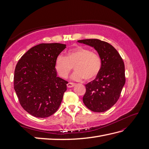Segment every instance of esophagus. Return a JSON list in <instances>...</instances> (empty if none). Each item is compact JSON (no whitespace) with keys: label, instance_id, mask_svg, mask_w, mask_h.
Instances as JSON below:
<instances>
[{"label":"esophagus","instance_id":"esophagus-1","mask_svg":"<svg viewBox=\"0 0 149 149\" xmlns=\"http://www.w3.org/2000/svg\"><path fill=\"white\" fill-rule=\"evenodd\" d=\"M75 83H68L67 84V87L68 88H72L75 86Z\"/></svg>","mask_w":149,"mask_h":149}]
</instances>
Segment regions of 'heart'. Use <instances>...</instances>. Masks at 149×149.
Instances as JSON below:
<instances>
[{
    "label": "heart",
    "mask_w": 149,
    "mask_h": 149,
    "mask_svg": "<svg viewBox=\"0 0 149 149\" xmlns=\"http://www.w3.org/2000/svg\"><path fill=\"white\" fill-rule=\"evenodd\" d=\"M76 70L72 78L75 81L94 79L102 66L99 56L83 47H78L68 50L66 56L59 55L55 61V69L62 78L68 77L72 70Z\"/></svg>",
    "instance_id": "1"
}]
</instances>
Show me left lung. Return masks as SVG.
Returning a JSON list of instances; mask_svg holds the SVG:
<instances>
[{"mask_svg":"<svg viewBox=\"0 0 149 149\" xmlns=\"http://www.w3.org/2000/svg\"><path fill=\"white\" fill-rule=\"evenodd\" d=\"M77 42L93 47L102 61L99 74L93 81L85 85L83 102L92 111H106L118 100L125 83L122 58L111 45L104 41L86 39Z\"/></svg>","mask_w":149,"mask_h":149,"instance_id":"1","label":"left lung"}]
</instances>
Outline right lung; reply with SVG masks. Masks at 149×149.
<instances>
[{
	"mask_svg": "<svg viewBox=\"0 0 149 149\" xmlns=\"http://www.w3.org/2000/svg\"><path fill=\"white\" fill-rule=\"evenodd\" d=\"M65 48L61 43L39 44L16 65L14 89L20 105L30 115L46 118L58 109L68 82L57 76L55 61Z\"/></svg>",
	"mask_w": 149,
	"mask_h": 149,
	"instance_id": "right-lung-1",
	"label": "right lung"
}]
</instances>
